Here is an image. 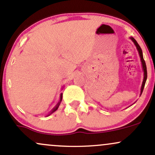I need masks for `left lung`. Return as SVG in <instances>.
Returning a JSON list of instances; mask_svg holds the SVG:
<instances>
[{
	"mask_svg": "<svg viewBox=\"0 0 155 155\" xmlns=\"http://www.w3.org/2000/svg\"><path fill=\"white\" fill-rule=\"evenodd\" d=\"M130 39L133 41L134 44H135V46H136L137 50H138L139 55H140V61H141V64H142V68H143V83H142V86H141V88H140V94L141 95L142 92L143 91V88H144V86H145V83L146 81H147V65H146L145 63V61H144L143 57V53H142V50L140 48V47L139 46V45L138 44V42L136 41V40L134 39L133 37H130Z\"/></svg>",
	"mask_w": 155,
	"mask_h": 155,
	"instance_id": "1",
	"label": "left lung"
}]
</instances>
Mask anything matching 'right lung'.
Wrapping results in <instances>:
<instances>
[{
	"mask_svg": "<svg viewBox=\"0 0 155 155\" xmlns=\"http://www.w3.org/2000/svg\"><path fill=\"white\" fill-rule=\"evenodd\" d=\"M62 95H63V94H61V95H60V100H59V101H58V103H57V105L55 106L54 107H53V109H52L51 110V111H50V112L49 113V114H48V116H50V114H53V112H55V110H57V109L58 108V107H59V105H60V104H61V100H62Z\"/></svg>",
	"mask_w": 155,
	"mask_h": 155,
	"instance_id": "add662e5",
	"label": "right lung"
}]
</instances>
